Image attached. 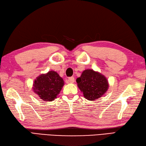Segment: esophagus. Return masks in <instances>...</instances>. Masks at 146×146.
I'll use <instances>...</instances> for the list:
<instances>
[{
  "instance_id": "1",
  "label": "esophagus",
  "mask_w": 146,
  "mask_h": 146,
  "mask_svg": "<svg viewBox=\"0 0 146 146\" xmlns=\"http://www.w3.org/2000/svg\"><path fill=\"white\" fill-rule=\"evenodd\" d=\"M74 78L73 76L68 78V80H66V82L68 83H74Z\"/></svg>"
}]
</instances>
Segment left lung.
Here are the masks:
<instances>
[{"label":"left lung","instance_id":"1","mask_svg":"<svg viewBox=\"0 0 146 146\" xmlns=\"http://www.w3.org/2000/svg\"><path fill=\"white\" fill-rule=\"evenodd\" d=\"M78 86L86 99L95 100L101 97L108 90V83L102 74L93 70H86L76 79Z\"/></svg>","mask_w":146,"mask_h":146}]
</instances>
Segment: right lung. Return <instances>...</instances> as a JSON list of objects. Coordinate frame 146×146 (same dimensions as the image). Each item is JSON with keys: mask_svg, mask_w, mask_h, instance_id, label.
Returning a JSON list of instances; mask_svg holds the SVG:
<instances>
[{"mask_svg": "<svg viewBox=\"0 0 146 146\" xmlns=\"http://www.w3.org/2000/svg\"><path fill=\"white\" fill-rule=\"evenodd\" d=\"M64 81L59 74L50 71L46 74H42L33 84V90L44 101H53L59 94Z\"/></svg>", "mask_w": 146, "mask_h": 146, "instance_id": "right-lung-1", "label": "right lung"}]
</instances>
